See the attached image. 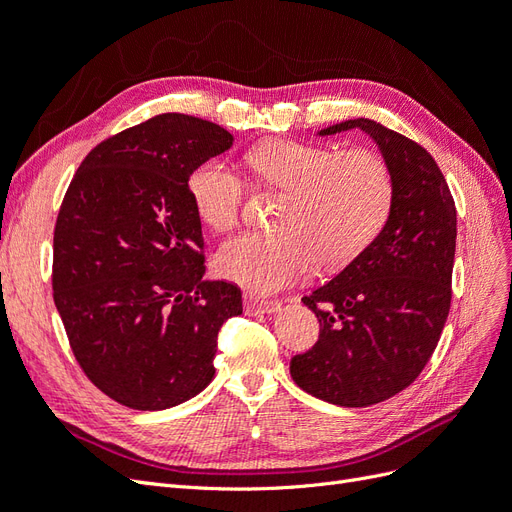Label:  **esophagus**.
Instances as JSON below:
<instances>
[{
  "mask_svg": "<svg viewBox=\"0 0 512 512\" xmlns=\"http://www.w3.org/2000/svg\"><path fill=\"white\" fill-rule=\"evenodd\" d=\"M243 307H245V314H273L280 309V301L258 299V297H252V294H245Z\"/></svg>",
  "mask_w": 512,
  "mask_h": 512,
  "instance_id": "obj_1",
  "label": "esophagus"
}]
</instances>
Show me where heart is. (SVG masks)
Returning <instances> with one entry per match:
<instances>
[{
  "label": "heart",
  "mask_w": 512,
  "mask_h": 512,
  "mask_svg": "<svg viewBox=\"0 0 512 512\" xmlns=\"http://www.w3.org/2000/svg\"><path fill=\"white\" fill-rule=\"evenodd\" d=\"M262 188L284 192L273 232H241L215 254L226 280L273 292L297 280L309 262L342 267L374 241L393 205V175L376 151L267 141L245 153ZM198 220L215 232L237 226L245 181L228 162L198 164L188 181Z\"/></svg>",
  "instance_id": "1"
}]
</instances>
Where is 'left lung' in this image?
Returning <instances> with one entry per match:
<instances>
[{
    "mask_svg": "<svg viewBox=\"0 0 512 512\" xmlns=\"http://www.w3.org/2000/svg\"><path fill=\"white\" fill-rule=\"evenodd\" d=\"M363 130L393 175V205L380 235L303 303L320 322L314 348L292 356L290 376L322 401L365 408L421 374L451 309L457 209L427 149L359 117L320 130Z\"/></svg>",
    "mask_w": 512,
    "mask_h": 512,
    "instance_id": "1",
    "label": "left lung"
}]
</instances>
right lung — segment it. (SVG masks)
<instances>
[{
  "label": "right lung",
  "mask_w": 512,
  "mask_h": 512,
  "mask_svg": "<svg viewBox=\"0 0 512 512\" xmlns=\"http://www.w3.org/2000/svg\"><path fill=\"white\" fill-rule=\"evenodd\" d=\"M218 123L164 113L106 138L70 181L53 235V299L85 376L117 404L173 408L213 380L241 290L205 275L192 170L230 149Z\"/></svg>",
  "instance_id": "1"
}]
</instances>
